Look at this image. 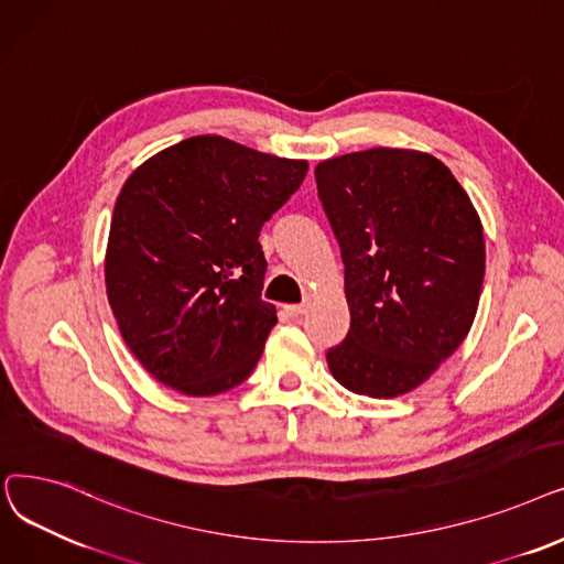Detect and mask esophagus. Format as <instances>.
<instances>
[{
  "label": "esophagus",
  "instance_id": "34e87169",
  "mask_svg": "<svg viewBox=\"0 0 564 564\" xmlns=\"http://www.w3.org/2000/svg\"><path fill=\"white\" fill-rule=\"evenodd\" d=\"M284 310L289 312V316H303V314H307V310H310V301H305V303H299V305H284Z\"/></svg>",
  "mask_w": 564,
  "mask_h": 564
}]
</instances>
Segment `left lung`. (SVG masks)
I'll use <instances>...</instances> for the list:
<instances>
[{
    "label": "left lung",
    "instance_id": "8db88e82",
    "mask_svg": "<svg viewBox=\"0 0 564 564\" xmlns=\"http://www.w3.org/2000/svg\"><path fill=\"white\" fill-rule=\"evenodd\" d=\"M314 176L351 310L330 373L356 394H406L473 326L487 259L477 210L438 158L413 149L337 155Z\"/></svg>",
    "mask_w": 564,
    "mask_h": 564
}]
</instances>
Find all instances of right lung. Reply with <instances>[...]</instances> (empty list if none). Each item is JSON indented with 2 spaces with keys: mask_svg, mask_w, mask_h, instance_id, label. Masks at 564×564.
Instances as JSON below:
<instances>
[{
  "mask_svg": "<svg viewBox=\"0 0 564 564\" xmlns=\"http://www.w3.org/2000/svg\"><path fill=\"white\" fill-rule=\"evenodd\" d=\"M305 174L307 160L197 135L128 176L105 286L123 341L155 381L210 397L250 377L278 324L275 305L261 301L259 231Z\"/></svg>",
  "mask_w": 564,
  "mask_h": 564,
  "instance_id": "right-lung-1",
  "label": "right lung"
}]
</instances>
